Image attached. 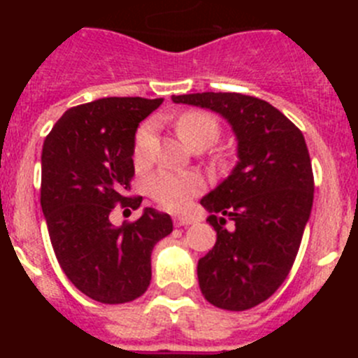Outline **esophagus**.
<instances>
[{"label": "esophagus", "instance_id": "obj_1", "mask_svg": "<svg viewBox=\"0 0 358 358\" xmlns=\"http://www.w3.org/2000/svg\"><path fill=\"white\" fill-rule=\"evenodd\" d=\"M173 224H176L177 227L189 226V224H194V218H192V217H182V215H176V217H173Z\"/></svg>", "mask_w": 358, "mask_h": 358}]
</instances>
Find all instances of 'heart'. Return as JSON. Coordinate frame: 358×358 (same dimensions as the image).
I'll list each match as a JSON object with an SVG mask.
<instances>
[{"mask_svg":"<svg viewBox=\"0 0 358 358\" xmlns=\"http://www.w3.org/2000/svg\"><path fill=\"white\" fill-rule=\"evenodd\" d=\"M177 134L195 148H206L213 145L220 136V125L208 110H185L176 120ZM152 125H143L134 140V163L145 166L150 157ZM204 188L201 176L194 172H176V170H159L148 179V192L161 206L169 210H181L189 199L201 194Z\"/></svg>","mask_w":358,"mask_h":358,"instance_id":"b5f03b06","label":"heart"}]
</instances>
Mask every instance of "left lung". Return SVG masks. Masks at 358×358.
Returning <instances> with one entry per match:
<instances>
[{
  "label": "left lung",
  "instance_id": "obj_1",
  "mask_svg": "<svg viewBox=\"0 0 358 358\" xmlns=\"http://www.w3.org/2000/svg\"><path fill=\"white\" fill-rule=\"evenodd\" d=\"M229 122L238 163L202 199L217 242L199 260L211 305L242 312L273 296L289 276L314 202V173L303 132L265 100L240 93L172 96Z\"/></svg>",
  "mask_w": 358,
  "mask_h": 358
}]
</instances>
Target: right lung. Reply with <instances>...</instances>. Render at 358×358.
<instances>
[{"instance_id": "right-lung-1", "label": "right lung", "mask_w": 358, "mask_h": 358, "mask_svg": "<svg viewBox=\"0 0 358 358\" xmlns=\"http://www.w3.org/2000/svg\"><path fill=\"white\" fill-rule=\"evenodd\" d=\"M163 98L109 96L71 107L43 145L41 208L59 265L82 294L106 305L134 301L150 285L152 249L173 229L170 215L145 208L116 227V204L131 213L134 136Z\"/></svg>"}]
</instances>
